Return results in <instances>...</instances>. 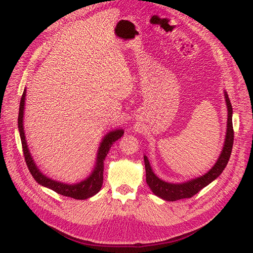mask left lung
<instances>
[{
    "label": "left lung",
    "mask_w": 253,
    "mask_h": 253,
    "mask_svg": "<svg viewBox=\"0 0 253 253\" xmlns=\"http://www.w3.org/2000/svg\"><path fill=\"white\" fill-rule=\"evenodd\" d=\"M225 99H226L227 110H228V118H227V132H226V139H225V144L223 148V151L221 153V157L217 160L216 164L213 166L212 169L208 171L206 175H203L199 178H196L190 181L184 182V184H169L161 180L159 177L154 175L151 169V166L148 161V158L144 155V165H146V180L149 187L151 188L154 195L164 199L168 201H176L179 199H186L191 198L200 191L202 188L208 186L210 182H212L214 179L222 174L224 169L229 161L230 154H232L233 144H234V129H233V107L230 104V101L227 93L225 92Z\"/></svg>",
    "instance_id": "8db88e82"
}]
</instances>
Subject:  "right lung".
Here are the masks:
<instances>
[{
    "instance_id": "obj_1",
    "label": "right lung",
    "mask_w": 253,
    "mask_h": 253,
    "mask_svg": "<svg viewBox=\"0 0 253 253\" xmlns=\"http://www.w3.org/2000/svg\"><path fill=\"white\" fill-rule=\"evenodd\" d=\"M25 96H26V90H24L23 95L20 99V105H19V113H18V128L21 139V146H23V152L26 164L28 166V169L30 174L34 176L37 182L40 185L50 188V189L54 190L55 192L60 193L62 196L71 197L74 199H78V200H84V199H88L90 197L94 196L96 192H99L102 187V182H103V169H104V160L106 154L109 153V150L113 142L118 140L123 135L124 130L116 129L115 131H111L110 133L104 137L103 141H102L99 152H98V159H96V165L87 179L79 182V184L75 185H67L63 184V182H58L55 180H52L47 178L41 171L37 169V166L32 160L31 155L29 153L28 147H27L26 139H25V132H24V126H23V115H24V105H25Z\"/></svg>"
}]
</instances>
